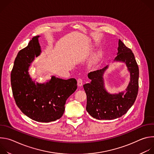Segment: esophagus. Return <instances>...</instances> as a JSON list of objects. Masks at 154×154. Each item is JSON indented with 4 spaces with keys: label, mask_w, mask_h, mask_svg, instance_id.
Returning a JSON list of instances; mask_svg holds the SVG:
<instances>
[{
    "label": "esophagus",
    "mask_w": 154,
    "mask_h": 154,
    "mask_svg": "<svg viewBox=\"0 0 154 154\" xmlns=\"http://www.w3.org/2000/svg\"><path fill=\"white\" fill-rule=\"evenodd\" d=\"M77 85L79 86H81L83 85V80L82 79H79L77 80Z\"/></svg>",
    "instance_id": "esophagus-1"
}]
</instances>
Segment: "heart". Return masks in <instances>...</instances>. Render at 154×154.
<instances>
[{
    "instance_id": "heart-1",
    "label": "heart",
    "mask_w": 154,
    "mask_h": 154,
    "mask_svg": "<svg viewBox=\"0 0 154 154\" xmlns=\"http://www.w3.org/2000/svg\"><path fill=\"white\" fill-rule=\"evenodd\" d=\"M100 54L99 52H98L97 54H96L94 55V57H93V61L95 62V61H97V60H99V58H100Z\"/></svg>"
}]
</instances>
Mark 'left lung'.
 Masks as SVG:
<instances>
[{
	"label": "left lung",
	"instance_id": "1",
	"mask_svg": "<svg viewBox=\"0 0 154 154\" xmlns=\"http://www.w3.org/2000/svg\"><path fill=\"white\" fill-rule=\"evenodd\" d=\"M116 61L126 64L130 80L125 92L110 94L105 88L103 74L108 66L88 74L91 82L83 85L87 97L86 109L93 118L99 120H112L125 115L136 100L138 91L139 69L132 51L119 39Z\"/></svg>",
	"mask_w": 154,
	"mask_h": 154
}]
</instances>
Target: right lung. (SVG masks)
Returning a JSON list of instances; mask_svg holds the SVG:
<instances>
[{"mask_svg": "<svg viewBox=\"0 0 154 154\" xmlns=\"http://www.w3.org/2000/svg\"><path fill=\"white\" fill-rule=\"evenodd\" d=\"M39 37L34 36L28 46L19 52L11 73V84L14 99L21 112L35 121L49 122L63 116L66 101L77 88V80L55 76L44 83H35L32 80L29 68L41 52Z\"/></svg>", "mask_w": 154, "mask_h": 154, "instance_id": "add662e5", "label": "right lung"}]
</instances>
